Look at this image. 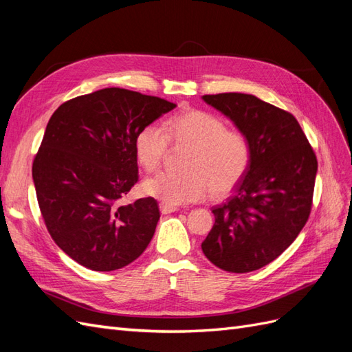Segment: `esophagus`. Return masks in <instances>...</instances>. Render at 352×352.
Listing matches in <instances>:
<instances>
[{
  "mask_svg": "<svg viewBox=\"0 0 352 352\" xmlns=\"http://www.w3.org/2000/svg\"><path fill=\"white\" fill-rule=\"evenodd\" d=\"M178 211V206L175 205H168V204H160V212L162 214H170Z\"/></svg>",
  "mask_w": 352,
  "mask_h": 352,
  "instance_id": "esophagus-1",
  "label": "esophagus"
}]
</instances>
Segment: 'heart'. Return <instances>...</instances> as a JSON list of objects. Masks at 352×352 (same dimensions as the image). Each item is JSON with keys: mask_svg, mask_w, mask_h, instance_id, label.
Here are the masks:
<instances>
[{"mask_svg": "<svg viewBox=\"0 0 352 352\" xmlns=\"http://www.w3.org/2000/svg\"><path fill=\"white\" fill-rule=\"evenodd\" d=\"M169 141L190 147L184 157L186 173L160 170L142 182V192L168 205L201 201L211 192L226 195L245 175L251 146L244 133L228 129L219 116L188 110L169 117L162 124L144 126L135 137V156L147 170L164 160Z\"/></svg>", "mask_w": 352, "mask_h": 352, "instance_id": "b5f03b06", "label": "heart"}]
</instances>
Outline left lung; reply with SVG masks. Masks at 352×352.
I'll return each mask as SVG.
<instances>
[{
	"label": "left lung",
	"instance_id": "1",
	"mask_svg": "<svg viewBox=\"0 0 352 352\" xmlns=\"http://www.w3.org/2000/svg\"><path fill=\"white\" fill-rule=\"evenodd\" d=\"M251 146L245 175L226 204L212 208L215 223L202 242L212 265L253 272L281 256L309 217L317 157L294 116L254 95H204Z\"/></svg>",
	"mask_w": 352,
	"mask_h": 352
}]
</instances>
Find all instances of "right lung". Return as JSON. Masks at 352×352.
I'll list each match as a JSON object with an SVG mask.
<instances>
[{"mask_svg":"<svg viewBox=\"0 0 352 352\" xmlns=\"http://www.w3.org/2000/svg\"><path fill=\"white\" fill-rule=\"evenodd\" d=\"M175 107L107 87L64 102L50 117L32 179L50 236L78 265L110 272L150 244L160 219L157 201L120 199L138 182L135 137Z\"/></svg>","mask_w":352,"mask_h":352,"instance_id":"add662e5","label":"right lung"}]
</instances>
